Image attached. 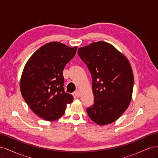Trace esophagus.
<instances>
[{"label":"esophagus","mask_w":158,"mask_h":158,"mask_svg":"<svg viewBox=\"0 0 158 158\" xmlns=\"http://www.w3.org/2000/svg\"><path fill=\"white\" fill-rule=\"evenodd\" d=\"M80 92H79V91H76V92H74V95L76 97H77V98H79V97H80Z\"/></svg>","instance_id":"obj_1"}]
</instances>
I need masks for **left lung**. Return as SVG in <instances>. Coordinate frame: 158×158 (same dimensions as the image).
I'll use <instances>...</instances> for the list:
<instances>
[{
  "label": "left lung",
  "instance_id": "obj_1",
  "mask_svg": "<svg viewBox=\"0 0 158 158\" xmlns=\"http://www.w3.org/2000/svg\"><path fill=\"white\" fill-rule=\"evenodd\" d=\"M78 54L92 75L94 103L87 108L89 118L99 125L115 121L131 101L134 76L129 61L103 41L80 47Z\"/></svg>",
  "mask_w": 158,
  "mask_h": 158
}]
</instances>
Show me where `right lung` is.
<instances>
[{
    "mask_svg": "<svg viewBox=\"0 0 158 158\" xmlns=\"http://www.w3.org/2000/svg\"><path fill=\"white\" fill-rule=\"evenodd\" d=\"M77 47L50 42L33 53L26 63L20 80L23 98L37 116L53 121L63 115L73 96L64 90L63 72Z\"/></svg>",
    "mask_w": 158,
    "mask_h": 158,
    "instance_id": "add662e5",
    "label": "right lung"
}]
</instances>
